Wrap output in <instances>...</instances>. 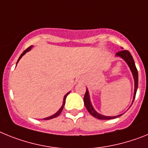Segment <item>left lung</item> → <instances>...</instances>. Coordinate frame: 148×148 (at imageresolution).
I'll list each match as a JSON object with an SVG mask.
<instances>
[{
    "mask_svg": "<svg viewBox=\"0 0 148 148\" xmlns=\"http://www.w3.org/2000/svg\"><path fill=\"white\" fill-rule=\"evenodd\" d=\"M115 56L117 57H121V59L124 60V61L127 62V64L129 66L130 69L132 74L133 76V79H134V94H133V101H132V104H133V101H134L135 97H136V91H137V88H138V71L136 69V65H135V62L133 60V56L130 54V53L128 51H121L118 52L115 54ZM84 104L86 108L87 109L88 112L94 116L95 118L97 119H101V120H110V119H116V118H119L121 115H122L123 114H121V115H116V116H106V115H101L100 113L97 112L95 109H94L93 106L92 104V102H91V100H90V95L89 92H88V88H86V92L84 95ZM131 104V106H132Z\"/></svg>",
    "mask_w": 148,
    "mask_h": 148,
    "instance_id": "obj_1",
    "label": "left lung"
}]
</instances>
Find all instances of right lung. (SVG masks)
Instances as JSON below:
<instances>
[{"label": "right lung", "mask_w": 148, "mask_h": 148, "mask_svg": "<svg viewBox=\"0 0 148 148\" xmlns=\"http://www.w3.org/2000/svg\"><path fill=\"white\" fill-rule=\"evenodd\" d=\"M32 47H33V46H30V47H28V48H27V50H25V51H24V52H23L22 53H21V54L20 57H19V58H18V61H17V63H16V65H17V64H18V61H19V60H21V57H22V56H24V55L25 54V53H27L28 51H30V50H31V48H32ZM70 92H68V93H67L66 95H65L64 96L63 101H62V106L61 107H60V110H59L58 111L56 112L55 113V114H53V115H51V116H49V117H47V118H45V119H43L44 120H50V119H54V118H56V117L59 116V115H60V113L62 112V110H63V107H64V106H65V99H66V97H67V96H68V95H69V94L70 93Z\"/></svg>", "instance_id": "add662e5"}]
</instances>
